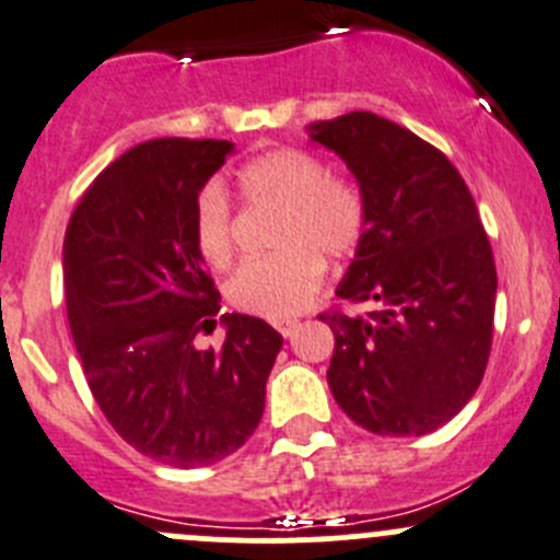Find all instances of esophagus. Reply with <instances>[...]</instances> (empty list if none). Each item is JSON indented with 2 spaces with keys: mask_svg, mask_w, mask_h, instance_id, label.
<instances>
[{
  "mask_svg": "<svg viewBox=\"0 0 560 560\" xmlns=\"http://www.w3.org/2000/svg\"><path fill=\"white\" fill-rule=\"evenodd\" d=\"M298 325H301V323H298V319H292V317H281V319H273V328L279 330V334L284 336V339H287V336H292V334H295V330H298Z\"/></svg>",
  "mask_w": 560,
  "mask_h": 560,
  "instance_id": "obj_1",
  "label": "esophagus"
}]
</instances>
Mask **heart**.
I'll list each match as a JSON object with an SVG mask.
<instances>
[{
    "instance_id": "1",
    "label": "heart",
    "mask_w": 560,
    "mask_h": 560,
    "mask_svg": "<svg viewBox=\"0 0 560 560\" xmlns=\"http://www.w3.org/2000/svg\"><path fill=\"white\" fill-rule=\"evenodd\" d=\"M237 194L248 205H279L270 243L273 254L246 259L226 281L235 308L281 319L298 314L325 279V259L345 262L361 252L369 235L366 194L352 177L330 172L312 150L279 148L243 164ZM235 210L224 186L205 183L194 199L191 232L197 252L224 268L235 252Z\"/></svg>"
}]
</instances>
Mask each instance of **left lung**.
<instances>
[{
    "label": "left lung",
    "instance_id": "obj_1",
    "mask_svg": "<svg viewBox=\"0 0 560 560\" xmlns=\"http://www.w3.org/2000/svg\"><path fill=\"white\" fill-rule=\"evenodd\" d=\"M361 183L369 235L336 295L366 303L319 314L334 330L328 385L374 435H427L485 377L495 319V259L457 166L421 136L372 112L312 125Z\"/></svg>",
    "mask_w": 560,
    "mask_h": 560
}]
</instances>
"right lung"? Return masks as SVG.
<instances>
[{"mask_svg":"<svg viewBox=\"0 0 560 560\" xmlns=\"http://www.w3.org/2000/svg\"><path fill=\"white\" fill-rule=\"evenodd\" d=\"M232 153L221 139H150L108 164L65 230V306L86 385L125 443L175 468L219 463L265 410L281 334L224 314L197 252L194 199Z\"/></svg>","mask_w":560,"mask_h":560,"instance_id":"obj_1","label":"right lung"}]
</instances>
